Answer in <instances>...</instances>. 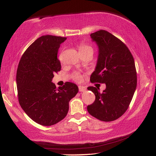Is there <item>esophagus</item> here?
Wrapping results in <instances>:
<instances>
[{
  "instance_id": "1",
  "label": "esophagus",
  "mask_w": 156,
  "mask_h": 156,
  "mask_svg": "<svg viewBox=\"0 0 156 156\" xmlns=\"http://www.w3.org/2000/svg\"><path fill=\"white\" fill-rule=\"evenodd\" d=\"M78 89H79V91L80 92H83L84 90H86V87H84L83 86H79Z\"/></svg>"
}]
</instances>
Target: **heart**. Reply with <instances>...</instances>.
I'll return each instance as SVG.
<instances>
[{"instance_id":"obj_1","label":"heart","mask_w":156,"mask_h":156,"mask_svg":"<svg viewBox=\"0 0 156 156\" xmlns=\"http://www.w3.org/2000/svg\"><path fill=\"white\" fill-rule=\"evenodd\" d=\"M87 51H93L92 47H90V46L85 44H82L80 45V46H79V52H87ZM81 76L80 74H76L74 76V78L76 80H79L80 79Z\"/></svg>"}]
</instances>
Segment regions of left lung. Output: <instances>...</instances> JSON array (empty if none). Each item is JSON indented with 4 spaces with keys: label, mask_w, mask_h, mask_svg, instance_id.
Wrapping results in <instances>:
<instances>
[{
    "label": "left lung",
    "mask_w": 156,
    "mask_h": 156,
    "mask_svg": "<svg viewBox=\"0 0 156 156\" xmlns=\"http://www.w3.org/2000/svg\"><path fill=\"white\" fill-rule=\"evenodd\" d=\"M90 37L98 48L97 63L90 80L105 84L106 89L100 93L96 87L87 88L95 95L87 110L99 120L112 121L126 111L136 89L134 60L126 45L108 31L98 30Z\"/></svg>",
    "instance_id": "8db88e82"
}]
</instances>
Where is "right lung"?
I'll use <instances>...</instances> for the list:
<instances>
[{
    "mask_svg": "<svg viewBox=\"0 0 156 156\" xmlns=\"http://www.w3.org/2000/svg\"><path fill=\"white\" fill-rule=\"evenodd\" d=\"M66 39L52 35L39 37L25 51L17 69L19 103L31 119L44 126L63 119L69 101L78 92L74 83L67 82L56 88L52 82L54 73L61 70L57 53Z\"/></svg>",
    "mask_w": 156,
    "mask_h": 156,
    "instance_id": "right-lung-1",
    "label": "right lung"
}]
</instances>
